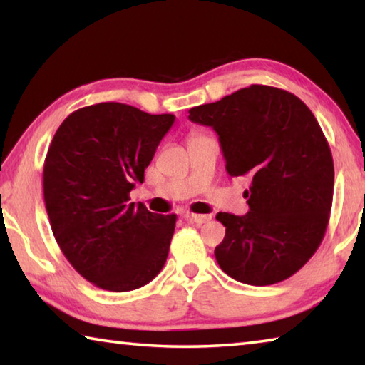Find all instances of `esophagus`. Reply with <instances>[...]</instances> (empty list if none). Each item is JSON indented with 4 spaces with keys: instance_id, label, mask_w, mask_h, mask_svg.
Returning <instances> with one entry per match:
<instances>
[{
    "instance_id": "1",
    "label": "esophagus",
    "mask_w": 365,
    "mask_h": 365,
    "mask_svg": "<svg viewBox=\"0 0 365 365\" xmlns=\"http://www.w3.org/2000/svg\"><path fill=\"white\" fill-rule=\"evenodd\" d=\"M185 219H187L188 222H193V224H206V222L211 220V215H202V214H185Z\"/></svg>"
}]
</instances>
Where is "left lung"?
Here are the masks:
<instances>
[{"instance_id": "1", "label": "left lung", "mask_w": 365, "mask_h": 365, "mask_svg": "<svg viewBox=\"0 0 365 365\" xmlns=\"http://www.w3.org/2000/svg\"><path fill=\"white\" fill-rule=\"evenodd\" d=\"M188 119L219 135L230 177L248 175L250 211L219 212L220 269L246 285L296 274L322 243L333 200V159L316 117L293 93L251 85L191 108Z\"/></svg>"}]
</instances>
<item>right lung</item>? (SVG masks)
Returning a JSON list of instances; mask_svg holds the SVG:
<instances>
[{
	"mask_svg": "<svg viewBox=\"0 0 365 365\" xmlns=\"http://www.w3.org/2000/svg\"><path fill=\"white\" fill-rule=\"evenodd\" d=\"M174 114L122 103L77 109L61 123L43 168L54 238L80 275L108 292L150 283L169 255L175 214L130 202Z\"/></svg>",
	"mask_w": 365,
	"mask_h": 365,
	"instance_id": "1",
	"label": "right lung"
}]
</instances>
